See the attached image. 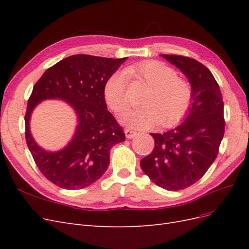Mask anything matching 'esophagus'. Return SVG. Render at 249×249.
Returning a JSON list of instances; mask_svg holds the SVG:
<instances>
[{
	"mask_svg": "<svg viewBox=\"0 0 249 249\" xmlns=\"http://www.w3.org/2000/svg\"><path fill=\"white\" fill-rule=\"evenodd\" d=\"M124 134H125V137L127 138V139H131V138H133V137H135L136 136V132L135 131H132V130H129V129H126V130H124Z\"/></svg>",
	"mask_w": 249,
	"mask_h": 249,
	"instance_id": "obj_1",
	"label": "esophagus"
}]
</instances>
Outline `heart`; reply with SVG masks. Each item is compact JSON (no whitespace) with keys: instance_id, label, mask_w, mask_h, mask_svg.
<instances>
[{"instance_id":"heart-1","label":"heart","mask_w":249,"mask_h":249,"mask_svg":"<svg viewBox=\"0 0 249 249\" xmlns=\"http://www.w3.org/2000/svg\"><path fill=\"white\" fill-rule=\"evenodd\" d=\"M125 73L148 88L140 100L142 107L120 114L124 124L137 130L148 129L158 123L161 126H171L185 116L192 102V87L178 78L172 67L160 61H144L127 66ZM126 78L119 71L112 73L105 84V101L114 112L126 107Z\"/></svg>"}]
</instances>
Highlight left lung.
<instances>
[{
	"label": "left lung",
	"instance_id": "left-lung-1",
	"mask_svg": "<svg viewBox=\"0 0 249 249\" xmlns=\"http://www.w3.org/2000/svg\"><path fill=\"white\" fill-rule=\"evenodd\" d=\"M189 80L192 105L175 129L152 135L155 147L140 161L143 172L169 191H178L196 183L219 152L224 135L223 101L212 72L196 60L179 55H162Z\"/></svg>",
	"mask_w": 249,
	"mask_h": 249
}]
</instances>
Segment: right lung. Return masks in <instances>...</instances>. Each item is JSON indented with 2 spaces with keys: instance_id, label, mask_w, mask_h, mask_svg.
<instances>
[{
  "instance_id": "obj_1",
  "label": "right lung",
  "mask_w": 249,
  "mask_h": 249,
  "mask_svg": "<svg viewBox=\"0 0 249 249\" xmlns=\"http://www.w3.org/2000/svg\"><path fill=\"white\" fill-rule=\"evenodd\" d=\"M125 60L72 55L50 67L36 82L25 115L26 141L37 167L53 184L67 190L93 184L109 166L112 146L124 141V129L107 109L104 87ZM50 98L67 101L78 116L72 141L54 153L41 149L29 132L34 108Z\"/></svg>"
}]
</instances>
